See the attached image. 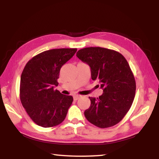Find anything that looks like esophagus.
<instances>
[{
    "label": "esophagus",
    "mask_w": 159,
    "mask_h": 159,
    "mask_svg": "<svg viewBox=\"0 0 159 159\" xmlns=\"http://www.w3.org/2000/svg\"><path fill=\"white\" fill-rule=\"evenodd\" d=\"M80 98V95H75L74 96V100H77V99H79V98Z\"/></svg>",
    "instance_id": "1"
}]
</instances>
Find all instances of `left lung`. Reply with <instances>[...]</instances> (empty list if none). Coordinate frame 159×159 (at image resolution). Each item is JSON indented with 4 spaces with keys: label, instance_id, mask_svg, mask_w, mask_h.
Returning <instances> with one entry per match:
<instances>
[{
    "label": "left lung",
    "instance_id": "left-lung-1",
    "mask_svg": "<svg viewBox=\"0 0 159 159\" xmlns=\"http://www.w3.org/2000/svg\"><path fill=\"white\" fill-rule=\"evenodd\" d=\"M76 56L90 66L91 78L104 92L99 98H89L86 119L100 128L116 125L130 109L135 95V80L127 60L117 51L100 47L83 48Z\"/></svg>",
    "mask_w": 159,
    "mask_h": 159
}]
</instances>
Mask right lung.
Returning a JSON list of instances; mask_svg holds the SVG:
<instances>
[{
  "instance_id": "1",
  "label": "right lung",
  "mask_w": 159,
  "mask_h": 159,
  "mask_svg": "<svg viewBox=\"0 0 159 159\" xmlns=\"http://www.w3.org/2000/svg\"><path fill=\"white\" fill-rule=\"evenodd\" d=\"M76 48L44 51L26 63L21 75L20 98L29 117L43 128L56 126L65 119L74 99L55 90L61 67L76 53Z\"/></svg>"
}]
</instances>
